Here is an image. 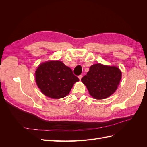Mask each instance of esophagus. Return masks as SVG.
Returning <instances> with one entry per match:
<instances>
[{
    "mask_svg": "<svg viewBox=\"0 0 147 147\" xmlns=\"http://www.w3.org/2000/svg\"><path fill=\"white\" fill-rule=\"evenodd\" d=\"M82 77H83V75H79V76H78V78L80 79V80L82 79Z\"/></svg>",
    "mask_w": 147,
    "mask_h": 147,
    "instance_id": "obj_1",
    "label": "esophagus"
}]
</instances>
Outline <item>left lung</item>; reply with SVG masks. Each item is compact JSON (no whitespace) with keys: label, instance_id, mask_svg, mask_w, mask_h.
<instances>
[{"label":"left lung","instance_id":"8db88e82","mask_svg":"<svg viewBox=\"0 0 147 147\" xmlns=\"http://www.w3.org/2000/svg\"><path fill=\"white\" fill-rule=\"evenodd\" d=\"M121 78V72L117 67L96 64L90 67L81 80L93 98L104 99L117 90Z\"/></svg>","mask_w":147,"mask_h":147}]
</instances>
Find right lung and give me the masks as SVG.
<instances>
[{"label": "right lung", "instance_id": "right-lung-1", "mask_svg": "<svg viewBox=\"0 0 147 147\" xmlns=\"http://www.w3.org/2000/svg\"><path fill=\"white\" fill-rule=\"evenodd\" d=\"M35 75L41 92L52 99L65 97L74 83L79 81L72 69L59 61H50L39 65Z\"/></svg>", "mask_w": 147, "mask_h": 147}]
</instances>
